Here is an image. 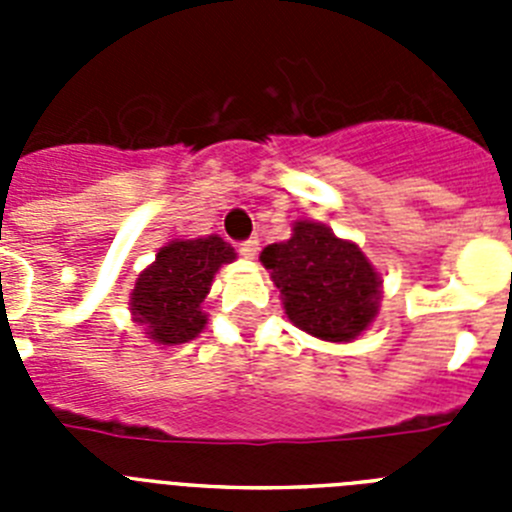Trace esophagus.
Listing matches in <instances>:
<instances>
[{
  "label": "esophagus",
  "instance_id": "1",
  "mask_svg": "<svg viewBox=\"0 0 512 512\" xmlns=\"http://www.w3.org/2000/svg\"><path fill=\"white\" fill-rule=\"evenodd\" d=\"M259 238H248V241H241L238 243V253H241V256H246V259H253V256H256V253H259Z\"/></svg>",
  "mask_w": 512,
  "mask_h": 512
}]
</instances>
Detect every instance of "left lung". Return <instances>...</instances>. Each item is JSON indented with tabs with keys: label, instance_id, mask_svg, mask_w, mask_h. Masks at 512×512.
Instances as JSON below:
<instances>
[{
	"label": "left lung",
	"instance_id": "obj_1",
	"mask_svg": "<svg viewBox=\"0 0 512 512\" xmlns=\"http://www.w3.org/2000/svg\"><path fill=\"white\" fill-rule=\"evenodd\" d=\"M282 292L289 320L323 341H351L377 315L379 277L354 243L320 223L295 225V235L261 251Z\"/></svg>",
	"mask_w": 512,
	"mask_h": 512
}]
</instances>
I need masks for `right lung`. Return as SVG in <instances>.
<instances>
[{
    "mask_svg": "<svg viewBox=\"0 0 512 512\" xmlns=\"http://www.w3.org/2000/svg\"><path fill=\"white\" fill-rule=\"evenodd\" d=\"M233 259V246L217 235L164 246L135 282L130 297L135 320L164 346L192 341L207 323L200 305L210 292L212 277Z\"/></svg>",
    "mask_w": 512,
    "mask_h": 512,
    "instance_id": "1",
    "label": "right lung"
}]
</instances>
